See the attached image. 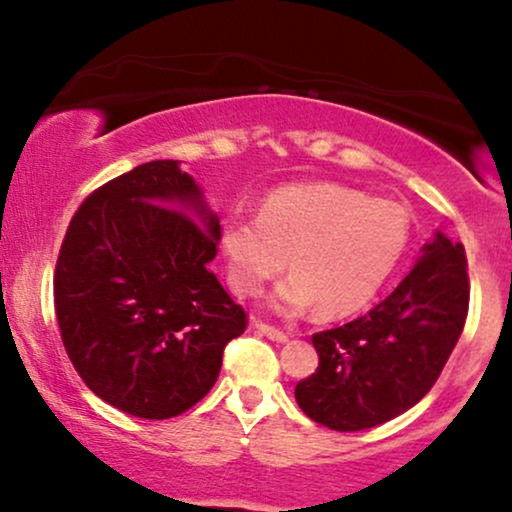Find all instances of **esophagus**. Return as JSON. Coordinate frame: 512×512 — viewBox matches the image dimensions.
Returning <instances> with one entry per match:
<instances>
[{"instance_id": "1", "label": "esophagus", "mask_w": 512, "mask_h": 512, "mask_svg": "<svg viewBox=\"0 0 512 512\" xmlns=\"http://www.w3.org/2000/svg\"><path fill=\"white\" fill-rule=\"evenodd\" d=\"M255 330H257V332H262L264 337H269V339H272V342H279V344L289 342V334H286L284 330H279V327L269 325V322L255 320Z\"/></svg>"}]
</instances>
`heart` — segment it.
<instances>
[{
	"label": "heart",
	"instance_id": "heart-1",
	"mask_svg": "<svg viewBox=\"0 0 512 512\" xmlns=\"http://www.w3.org/2000/svg\"><path fill=\"white\" fill-rule=\"evenodd\" d=\"M409 211L390 199L332 182L281 187L262 202L260 216L223 223L221 252L228 284L257 296L269 279L291 276L274 291L281 313L320 305L322 315H351L378 296L407 252Z\"/></svg>",
	"mask_w": 512,
	"mask_h": 512
}]
</instances>
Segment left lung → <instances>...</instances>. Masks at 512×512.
Returning <instances> with one entry per match:
<instances>
[{"mask_svg": "<svg viewBox=\"0 0 512 512\" xmlns=\"http://www.w3.org/2000/svg\"><path fill=\"white\" fill-rule=\"evenodd\" d=\"M467 310V255L436 233L385 301L313 334L320 366L296 385L298 407L332 431H363L404 414L436 385Z\"/></svg>", "mask_w": 512, "mask_h": 512, "instance_id": "left-lung-1", "label": "left lung"}]
</instances>
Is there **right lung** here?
Returning <instances> with one entry per match:
<instances>
[{
  "instance_id": "obj_1",
  "label": "right lung",
  "mask_w": 512,
  "mask_h": 512,
  "mask_svg": "<svg viewBox=\"0 0 512 512\" xmlns=\"http://www.w3.org/2000/svg\"><path fill=\"white\" fill-rule=\"evenodd\" d=\"M219 216L178 161L142 163L76 209L55 267L62 344L93 395L170 419L214 387L248 315L209 262Z\"/></svg>"
}]
</instances>
